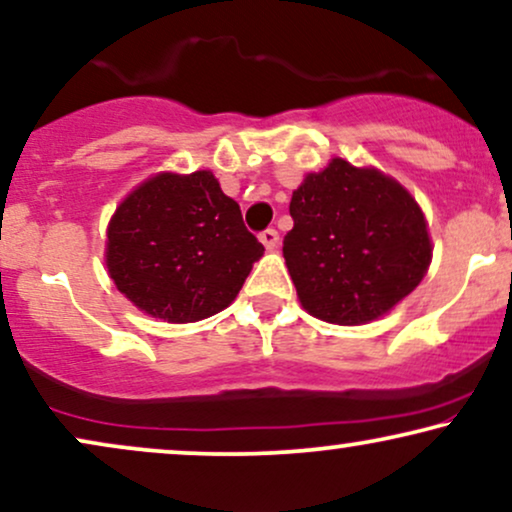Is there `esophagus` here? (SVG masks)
<instances>
[{"label":"esophagus","instance_id":"esophagus-1","mask_svg":"<svg viewBox=\"0 0 512 512\" xmlns=\"http://www.w3.org/2000/svg\"><path fill=\"white\" fill-rule=\"evenodd\" d=\"M258 239H261V244L266 246L268 251L277 249V244H280V235H277V230H263L261 235H258Z\"/></svg>","mask_w":512,"mask_h":512}]
</instances>
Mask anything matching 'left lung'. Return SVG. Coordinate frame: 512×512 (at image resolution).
I'll return each mask as SVG.
<instances>
[{"label":"left lung","mask_w":512,"mask_h":512,"mask_svg":"<svg viewBox=\"0 0 512 512\" xmlns=\"http://www.w3.org/2000/svg\"><path fill=\"white\" fill-rule=\"evenodd\" d=\"M282 254L301 306L332 325H368L420 285L432 263L425 213L399 180L334 159L294 189Z\"/></svg>","instance_id":"1"}]
</instances>
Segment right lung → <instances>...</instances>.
<instances>
[{"instance_id": "obj_1", "label": "right lung", "mask_w": 512, "mask_h": 512, "mask_svg": "<svg viewBox=\"0 0 512 512\" xmlns=\"http://www.w3.org/2000/svg\"><path fill=\"white\" fill-rule=\"evenodd\" d=\"M263 251L211 170H161L116 206L104 261L132 306L182 325L230 306Z\"/></svg>"}]
</instances>
